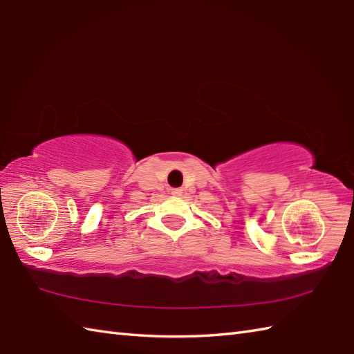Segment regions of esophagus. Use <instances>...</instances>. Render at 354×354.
Returning <instances> with one entry per match:
<instances>
[{
  "label": "esophagus",
  "instance_id": "34e87169",
  "mask_svg": "<svg viewBox=\"0 0 354 354\" xmlns=\"http://www.w3.org/2000/svg\"><path fill=\"white\" fill-rule=\"evenodd\" d=\"M170 194H173V196H181L183 189H170Z\"/></svg>",
  "mask_w": 354,
  "mask_h": 354
}]
</instances>
